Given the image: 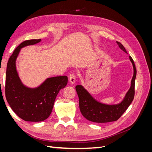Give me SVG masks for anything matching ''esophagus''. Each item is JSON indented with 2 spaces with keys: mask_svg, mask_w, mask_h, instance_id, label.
Segmentation results:
<instances>
[{
  "mask_svg": "<svg viewBox=\"0 0 152 152\" xmlns=\"http://www.w3.org/2000/svg\"><path fill=\"white\" fill-rule=\"evenodd\" d=\"M69 80H70V83L72 84H75V75L73 73H72V74L70 75V77H69Z\"/></svg>",
  "mask_w": 152,
  "mask_h": 152,
  "instance_id": "1",
  "label": "esophagus"
}]
</instances>
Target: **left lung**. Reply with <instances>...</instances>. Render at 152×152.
Returning <instances> with one entry per match:
<instances>
[{
  "label": "left lung",
  "mask_w": 152,
  "mask_h": 152,
  "mask_svg": "<svg viewBox=\"0 0 152 152\" xmlns=\"http://www.w3.org/2000/svg\"><path fill=\"white\" fill-rule=\"evenodd\" d=\"M117 43L123 51L127 53L125 48L121 43L117 41ZM129 59L134 69V74L131 80L130 89L120 103L116 104L102 103L96 100L82 86L77 85L75 87L79 96L80 112L87 120L96 123L116 121L129 107L134 97L135 79L136 77V69L134 62L131 56H129Z\"/></svg>",
  "instance_id": "left-lung-1"
}]
</instances>
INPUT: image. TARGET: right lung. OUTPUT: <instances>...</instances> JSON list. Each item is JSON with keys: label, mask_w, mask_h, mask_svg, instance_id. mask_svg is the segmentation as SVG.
Wrapping results in <instances>:
<instances>
[{"label": "right lung", "mask_w": 152, "mask_h": 152, "mask_svg": "<svg viewBox=\"0 0 152 152\" xmlns=\"http://www.w3.org/2000/svg\"><path fill=\"white\" fill-rule=\"evenodd\" d=\"M41 39L25 40L14 50L7 65L5 94L9 104L17 115L28 122H40L52 112L56 96L67 84L66 76L48 78L40 86L30 88L22 83L16 70V61L21 48L39 43Z\"/></svg>", "instance_id": "1"}]
</instances>
